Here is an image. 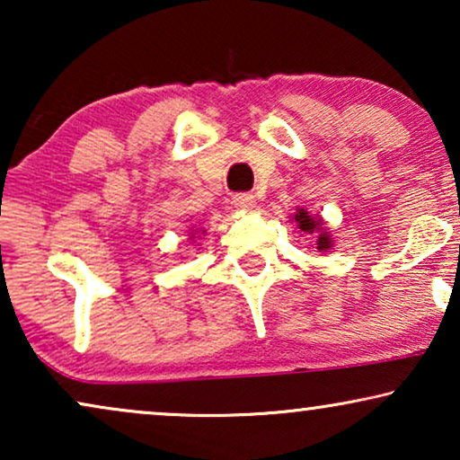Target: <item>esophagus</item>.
I'll list each match as a JSON object with an SVG mask.
<instances>
[{"label": "esophagus", "mask_w": 460, "mask_h": 460, "mask_svg": "<svg viewBox=\"0 0 460 460\" xmlns=\"http://www.w3.org/2000/svg\"><path fill=\"white\" fill-rule=\"evenodd\" d=\"M232 203H234L238 209H251V207L255 205V197L249 192H236L234 197H232Z\"/></svg>", "instance_id": "esophagus-1"}]
</instances>
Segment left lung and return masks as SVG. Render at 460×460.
<instances>
[{
	"label": "left lung",
	"mask_w": 460,
	"mask_h": 460,
	"mask_svg": "<svg viewBox=\"0 0 460 460\" xmlns=\"http://www.w3.org/2000/svg\"><path fill=\"white\" fill-rule=\"evenodd\" d=\"M295 222L299 224V230L301 232H307V234H312L314 230H320V226H323V222L320 219H314L310 213H307L305 209H299L297 216H295ZM331 238L326 232H323V234H318V241H316V249L318 251H326L331 249Z\"/></svg>",
	"instance_id": "1"
}]
</instances>
